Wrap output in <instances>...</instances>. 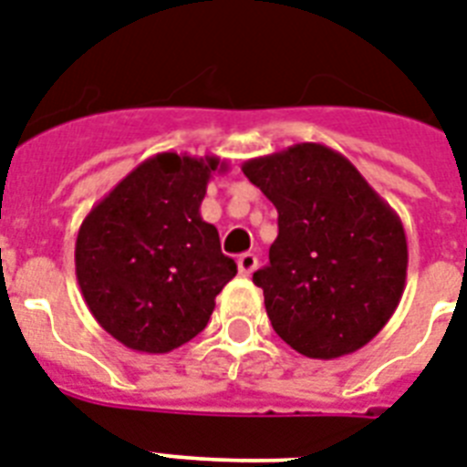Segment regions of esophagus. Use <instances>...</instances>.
Returning <instances> with one entry per match:
<instances>
[{
    "label": "esophagus",
    "instance_id": "obj_1",
    "mask_svg": "<svg viewBox=\"0 0 467 467\" xmlns=\"http://www.w3.org/2000/svg\"><path fill=\"white\" fill-rule=\"evenodd\" d=\"M256 266H259V259H256V254H252V252L240 254V259H237V268H240V275H252V273L256 271Z\"/></svg>",
    "mask_w": 467,
    "mask_h": 467
}]
</instances>
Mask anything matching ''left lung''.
I'll return each instance as SVG.
<instances>
[{
	"label": "left lung",
	"mask_w": 467,
	"mask_h": 467,
	"mask_svg": "<svg viewBox=\"0 0 467 467\" xmlns=\"http://www.w3.org/2000/svg\"><path fill=\"white\" fill-rule=\"evenodd\" d=\"M242 172L278 211L268 266L254 273L273 331L312 359L359 350L403 297L408 240L398 213L321 143L252 158Z\"/></svg>",
	"instance_id": "8db88e82"
}]
</instances>
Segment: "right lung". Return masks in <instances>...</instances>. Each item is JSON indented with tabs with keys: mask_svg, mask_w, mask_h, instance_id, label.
Returning <instances> with one entry per match:
<instances>
[{
	"mask_svg": "<svg viewBox=\"0 0 467 467\" xmlns=\"http://www.w3.org/2000/svg\"><path fill=\"white\" fill-rule=\"evenodd\" d=\"M215 155L158 153L83 218L76 278L98 324L131 350L162 355L199 336L237 264L201 218Z\"/></svg>",
	"mask_w": 467,
	"mask_h": 467,
	"instance_id": "obj_1",
	"label": "right lung"
}]
</instances>
